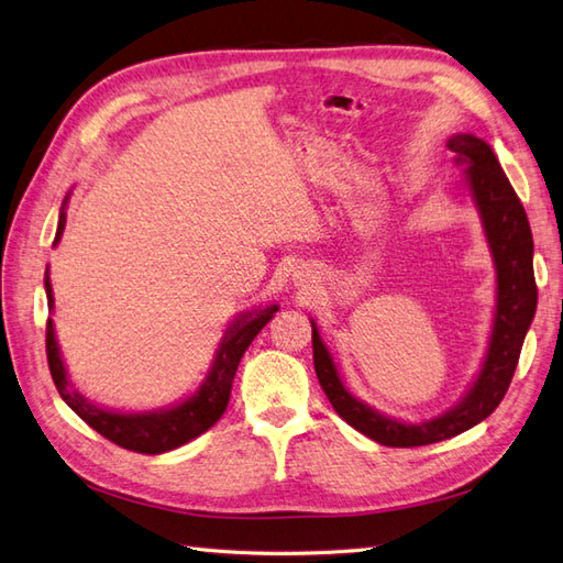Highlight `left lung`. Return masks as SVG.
Here are the masks:
<instances>
[{
	"label": "left lung",
	"instance_id": "8db88e82",
	"mask_svg": "<svg viewBox=\"0 0 563 563\" xmlns=\"http://www.w3.org/2000/svg\"><path fill=\"white\" fill-rule=\"evenodd\" d=\"M448 146H451V152H455L460 164L470 166V190L479 207L486 239H489L498 272V298L489 352H486L477 383L472 385L465 399L455 409L448 411V415L433 421H421L417 427L387 419L344 390L340 373H336L332 364V356L320 342L318 328L310 322L313 324V364L330 405L349 427L390 448H417L453 439V435L472 429L474 423L489 417L501 405L508 385L514 380L520 349L522 342H526V332L537 308L532 231L514 185L508 183L492 146L479 140V136L455 134Z\"/></svg>",
	"mask_w": 563,
	"mask_h": 563
}]
</instances>
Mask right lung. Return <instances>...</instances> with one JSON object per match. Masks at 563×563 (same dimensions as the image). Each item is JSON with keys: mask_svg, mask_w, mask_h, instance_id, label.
Segmentation results:
<instances>
[{"mask_svg": "<svg viewBox=\"0 0 563 563\" xmlns=\"http://www.w3.org/2000/svg\"><path fill=\"white\" fill-rule=\"evenodd\" d=\"M62 231H65V209L59 211L55 243L59 241ZM45 291H47V306L53 308V286H49V277H45ZM274 313H277V306L253 310V313H245L243 318L235 320L227 330V336H223V342L217 352V361L214 366H211L207 380L199 385V390L190 399H185L183 405L173 407L168 411L115 415V411H106L101 407L86 402L79 393H71L65 364H62L59 358L53 320H47L45 324V352H47L49 376L55 380L59 397L65 399V402L77 411V415L89 423L93 431L101 433L103 439L124 448V451L142 453V455H158L197 439L199 433H205L207 429L214 427L219 417L227 411L231 385L245 349L255 340L257 332L272 320Z\"/></svg>", "mask_w": 563, "mask_h": 563, "instance_id": "1", "label": "right lung"}]
</instances>
